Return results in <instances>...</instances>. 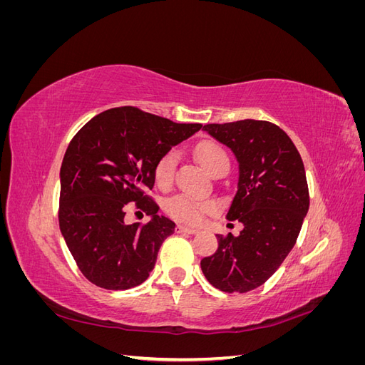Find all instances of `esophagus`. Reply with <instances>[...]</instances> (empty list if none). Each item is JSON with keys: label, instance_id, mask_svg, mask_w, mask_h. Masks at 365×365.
Masks as SVG:
<instances>
[{"label": "esophagus", "instance_id": "1", "mask_svg": "<svg viewBox=\"0 0 365 365\" xmlns=\"http://www.w3.org/2000/svg\"><path fill=\"white\" fill-rule=\"evenodd\" d=\"M176 231H178V233H185V235H195V233H197V230H195V228H190V227H185V225H176Z\"/></svg>", "mask_w": 365, "mask_h": 365}]
</instances>
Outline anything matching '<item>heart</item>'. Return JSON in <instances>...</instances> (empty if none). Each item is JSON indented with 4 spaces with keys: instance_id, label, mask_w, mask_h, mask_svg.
<instances>
[{
    "instance_id": "obj_1",
    "label": "heart",
    "mask_w": 365,
    "mask_h": 365,
    "mask_svg": "<svg viewBox=\"0 0 365 365\" xmlns=\"http://www.w3.org/2000/svg\"><path fill=\"white\" fill-rule=\"evenodd\" d=\"M196 158L204 168L215 175L219 170L230 168V158L225 149L217 145L215 141H204L195 148ZM176 152L168 150L163 153L161 158L155 165V181L160 187L165 189L173 181L175 168H176ZM165 212L176 220H181L185 224H197L201 222L207 213H212L216 210V204L213 201L197 200L187 195H175L170 200L165 201Z\"/></svg>"
}]
</instances>
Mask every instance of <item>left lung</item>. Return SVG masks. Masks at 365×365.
Listing matches in <instances>:
<instances>
[{"label":"left lung","mask_w":365,"mask_h":365,"mask_svg":"<svg viewBox=\"0 0 365 365\" xmlns=\"http://www.w3.org/2000/svg\"><path fill=\"white\" fill-rule=\"evenodd\" d=\"M239 163L237 192L227 213L244 230L217 235L213 256L201 260L205 279L224 292L259 288L294 248L309 210L303 160L283 129L264 120L205 125Z\"/></svg>","instance_id":"left-lung-1"}]
</instances>
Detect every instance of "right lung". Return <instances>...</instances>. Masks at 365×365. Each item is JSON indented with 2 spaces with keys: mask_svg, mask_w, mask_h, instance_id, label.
Instances as JSON below:
<instances>
[{
  "mask_svg": "<svg viewBox=\"0 0 365 365\" xmlns=\"http://www.w3.org/2000/svg\"><path fill=\"white\" fill-rule=\"evenodd\" d=\"M201 128L121 106L93 117L70 141L61 165L59 227L81 272L98 288L130 289L149 277L175 224L157 215L146 190L163 153ZM129 202L153 217L148 225L124 222Z\"/></svg>",
  "mask_w": 365,
  "mask_h": 365,
  "instance_id": "obj_1",
  "label": "right lung"
}]
</instances>
